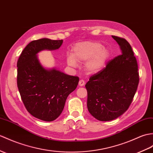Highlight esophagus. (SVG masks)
<instances>
[{"label": "esophagus", "mask_w": 153, "mask_h": 153, "mask_svg": "<svg viewBox=\"0 0 153 153\" xmlns=\"http://www.w3.org/2000/svg\"><path fill=\"white\" fill-rule=\"evenodd\" d=\"M84 85H85L84 80H83V79L79 80V86L82 87V86H84Z\"/></svg>", "instance_id": "34e87169"}]
</instances>
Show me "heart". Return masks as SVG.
I'll use <instances>...</instances> for the list:
<instances>
[{
    "mask_svg": "<svg viewBox=\"0 0 153 153\" xmlns=\"http://www.w3.org/2000/svg\"><path fill=\"white\" fill-rule=\"evenodd\" d=\"M111 52L98 42L87 41L77 43L73 48V55L67 56V64L76 68L77 62H85V69L89 73L101 70L107 63Z\"/></svg>",
    "mask_w": 153,
    "mask_h": 153,
    "instance_id": "1",
    "label": "heart"
}]
</instances>
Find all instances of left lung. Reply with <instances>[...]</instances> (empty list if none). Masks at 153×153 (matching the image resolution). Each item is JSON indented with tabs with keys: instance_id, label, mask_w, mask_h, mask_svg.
I'll use <instances>...</instances> for the list:
<instances>
[{
	"instance_id": "obj_1",
	"label": "left lung",
	"mask_w": 153,
	"mask_h": 153,
	"mask_svg": "<svg viewBox=\"0 0 153 153\" xmlns=\"http://www.w3.org/2000/svg\"><path fill=\"white\" fill-rule=\"evenodd\" d=\"M122 54L92 76L85 85L87 108L100 121H109L122 115L132 103L139 83L137 63L132 47L125 39L112 36Z\"/></svg>"
}]
</instances>
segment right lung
I'll return each mask as SVG.
<instances>
[{
    "mask_svg": "<svg viewBox=\"0 0 153 153\" xmlns=\"http://www.w3.org/2000/svg\"><path fill=\"white\" fill-rule=\"evenodd\" d=\"M62 42L45 38L32 41L17 63V87L23 104L32 115L44 121L58 118L67 97L79 83L78 77L67 75L55 67L46 68L38 59V53L58 49Z\"/></svg>",
    "mask_w": 153,
    "mask_h": 153,
    "instance_id": "add662e5",
    "label": "right lung"
}]
</instances>
